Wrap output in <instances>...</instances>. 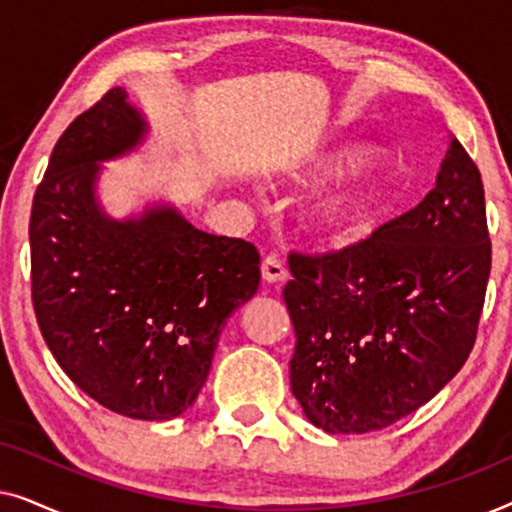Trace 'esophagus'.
<instances>
[{
  "label": "esophagus",
  "mask_w": 512,
  "mask_h": 512,
  "mask_svg": "<svg viewBox=\"0 0 512 512\" xmlns=\"http://www.w3.org/2000/svg\"><path fill=\"white\" fill-rule=\"evenodd\" d=\"M261 275L268 284H279V282H284V279H286V268L277 256H268L261 265Z\"/></svg>",
  "instance_id": "1"
}]
</instances>
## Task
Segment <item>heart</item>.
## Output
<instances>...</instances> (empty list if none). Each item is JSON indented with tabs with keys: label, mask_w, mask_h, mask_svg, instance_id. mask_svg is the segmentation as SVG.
I'll return each mask as SVG.
<instances>
[{
	"label": "heart",
	"mask_w": 512,
	"mask_h": 512,
	"mask_svg": "<svg viewBox=\"0 0 512 512\" xmlns=\"http://www.w3.org/2000/svg\"><path fill=\"white\" fill-rule=\"evenodd\" d=\"M366 153L359 142H335L291 165L289 177L303 186H317L352 167L307 207V235L324 249L342 251L366 242L394 198V165L375 153L363 159Z\"/></svg>",
	"instance_id": "obj_1"
}]
</instances>
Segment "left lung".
<instances>
[{
	"mask_svg": "<svg viewBox=\"0 0 512 512\" xmlns=\"http://www.w3.org/2000/svg\"><path fill=\"white\" fill-rule=\"evenodd\" d=\"M291 391L326 433H368L429 403L471 354L492 242L480 170L457 139L436 188L359 247L289 256Z\"/></svg>",
	"mask_w": 512,
	"mask_h": 512,
	"instance_id": "obj_1",
	"label": "left lung"
}]
</instances>
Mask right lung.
<instances>
[{
  "label": "right lung",
  "mask_w": 512,
  "mask_h": 512,
  "mask_svg": "<svg viewBox=\"0 0 512 512\" xmlns=\"http://www.w3.org/2000/svg\"><path fill=\"white\" fill-rule=\"evenodd\" d=\"M146 132L123 88L62 132L32 202V303L76 387L118 415L165 422L198 398L228 317L258 291L261 256L167 202L128 219L104 212L102 163Z\"/></svg>",
  "instance_id": "right-lung-1"
}]
</instances>
